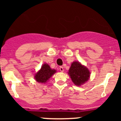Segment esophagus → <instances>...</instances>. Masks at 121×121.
I'll use <instances>...</instances> for the list:
<instances>
[{
  "mask_svg": "<svg viewBox=\"0 0 121 121\" xmlns=\"http://www.w3.org/2000/svg\"><path fill=\"white\" fill-rule=\"evenodd\" d=\"M60 71L61 72H63L64 71V68H63V67H60Z\"/></svg>",
  "mask_w": 121,
  "mask_h": 121,
  "instance_id": "34e87169",
  "label": "esophagus"
}]
</instances>
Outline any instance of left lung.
I'll return each mask as SVG.
<instances>
[{"label": "left lung", "mask_w": 121, "mask_h": 121, "mask_svg": "<svg viewBox=\"0 0 121 121\" xmlns=\"http://www.w3.org/2000/svg\"><path fill=\"white\" fill-rule=\"evenodd\" d=\"M68 71L72 81L76 85H81L85 83L90 75L88 69L77 61L72 63Z\"/></svg>", "instance_id": "obj_1"}]
</instances>
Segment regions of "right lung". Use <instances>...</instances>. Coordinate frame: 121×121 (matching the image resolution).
<instances>
[{
	"mask_svg": "<svg viewBox=\"0 0 121 121\" xmlns=\"http://www.w3.org/2000/svg\"><path fill=\"white\" fill-rule=\"evenodd\" d=\"M55 73H56L55 69H52L48 64H44L41 69L35 74V80L39 82L45 83Z\"/></svg>",
	"mask_w": 121,
	"mask_h": 121,
	"instance_id": "right-lung-1",
	"label": "right lung"
}]
</instances>
